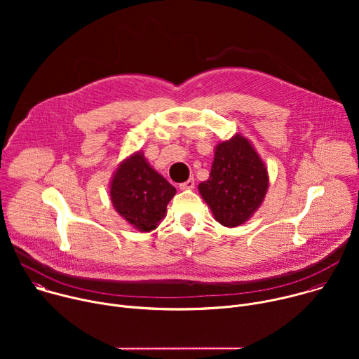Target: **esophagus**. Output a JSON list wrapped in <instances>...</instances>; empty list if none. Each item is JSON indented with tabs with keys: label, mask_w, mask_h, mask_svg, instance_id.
Listing matches in <instances>:
<instances>
[{
	"label": "esophagus",
	"mask_w": 359,
	"mask_h": 359,
	"mask_svg": "<svg viewBox=\"0 0 359 359\" xmlns=\"http://www.w3.org/2000/svg\"><path fill=\"white\" fill-rule=\"evenodd\" d=\"M179 187L182 189V190H187V189H193L194 187V179L193 177H190L189 180H186V182H183V183H180L179 184Z\"/></svg>",
	"instance_id": "1"
}]
</instances>
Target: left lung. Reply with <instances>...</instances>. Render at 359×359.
<instances>
[{"label":"left lung","mask_w":359,"mask_h":359,"mask_svg":"<svg viewBox=\"0 0 359 359\" xmlns=\"http://www.w3.org/2000/svg\"><path fill=\"white\" fill-rule=\"evenodd\" d=\"M269 187L264 163L250 142L236 135L216 147L210 177L198 184L216 220L226 227L243 224L262 204Z\"/></svg>","instance_id":"1"}]
</instances>
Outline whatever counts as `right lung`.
Returning a JSON list of instances; mask_svg holds the SVG:
<instances>
[{
  "label": "right lung",
  "mask_w": 359,
  "mask_h": 359,
  "mask_svg": "<svg viewBox=\"0 0 359 359\" xmlns=\"http://www.w3.org/2000/svg\"><path fill=\"white\" fill-rule=\"evenodd\" d=\"M175 194L176 189L139 151L119 166L111 184L115 209L139 231L156 229Z\"/></svg>",
  "instance_id": "1"
}]
</instances>
